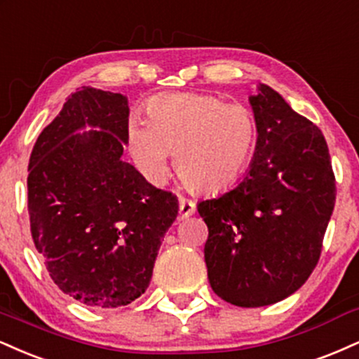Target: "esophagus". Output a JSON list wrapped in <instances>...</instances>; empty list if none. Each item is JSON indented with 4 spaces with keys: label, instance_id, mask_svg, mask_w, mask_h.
<instances>
[{
    "label": "esophagus",
    "instance_id": "obj_1",
    "mask_svg": "<svg viewBox=\"0 0 359 359\" xmlns=\"http://www.w3.org/2000/svg\"><path fill=\"white\" fill-rule=\"evenodd\" d=\"M195 212H196V205L193 203L191 200H188V198L181 196L180 198V215H181V217H183V218L191 217V215Z\"/></svg>",
    "mask_w": 359,
    "mask_h": 359
}]
</instances>
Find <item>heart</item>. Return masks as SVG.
<instances>
[{
	"mask_svg": "<svg viewBox=\"0 0 359 359\" xmlns=\"http://www.w3.org/2000/svg\"><path fill=\"white\" fill-rule=\"evenodd\" d=\"M259 122L243 104L210 94L159 95L146 107V121L129 124V149L151 183L170 172V154L187 183L205 193L233 187L255 153Z\"/></svg>",
	"mask_w": 359,
	"mask_h": 359,
	"instance_id": "b5f03b06",
	"label": "heart"
}]
</instances>
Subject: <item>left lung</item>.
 I'll list each match as a JSON object with an SVG mask.
<instances>
[{"label":"left lung","instance_id":"1","mask_svg":"<svg viewBox=\"0 0 359 359\" xmlns=\"http://www.w3.org/2000/svg\"><path fill=\"white\" fill-rule=\"evenodd\" d=\"M250 104L259 122L250 170L233 189L198 203L210 285L240 307L279 302L309 279L336 201L321 129L267 86Z\"/></svg>","mask_w":359,"mask_h":359}]
</instances>
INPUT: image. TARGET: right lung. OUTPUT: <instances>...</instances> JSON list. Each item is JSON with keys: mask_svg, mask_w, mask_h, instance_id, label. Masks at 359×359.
Masks as SVG:
<instances>
[{"mask_svg": "<svg viewBox=\"0 0 359 359\" xmlns=\"http://www.w3.org/2000/svg\"><path fill=\"white\" fill-rule=\"evenodd\" d=\"M128 99L77 88L38 136L28 163L29 229L46 271L82 304L128 306L146 292L178 198L122 161ZM90 125L83 135L74 130Z\"/></svg>", "mask_w": 359, "mask_h": 359, "instance_id": "obj_1", "label": "right lung"}]
</instances>
